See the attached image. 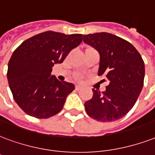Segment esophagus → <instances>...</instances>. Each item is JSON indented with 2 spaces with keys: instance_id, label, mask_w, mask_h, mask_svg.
Listing matches in <instances>:
<instances>
[{
  "instance_id": "esophagus-1",
  "label": "esophagus",
  "mask_w": 155,
  "mask_h": 155,
  "mask_svg": "<svg viewBox=\"0 0 155 155\" xmlns=\"http://www.w3.org/2000/svg\"><path fill=\"white\" fill-rule=\"evenodd\" d=\"M81 88H82V86L78 85V84L76 86H75V89H76V90H80Z\"/></svg>"
}]
</instances>
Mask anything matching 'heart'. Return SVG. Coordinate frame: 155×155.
I'll return each mask as SVG.
<instances>
[{"instance_id": "heart-1", "label": "heart", "mask_w": 155, "mask_h": 155, "mask_svg": "<svg viewBox=\"0 0 155 155\" xmlns=\"http://www.w3.org/2000/svg\"><path fill=\"white\" fill-rule=\"evenodd\" d=\"M75 77L77 78V79H81V78H82V74H80V73H76V74H75Z\"/></svg>"}]
</instances>
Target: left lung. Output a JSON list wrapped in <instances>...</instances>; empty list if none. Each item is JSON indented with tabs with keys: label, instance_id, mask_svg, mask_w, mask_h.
<instances>
[{
	"label": "left lung",
	"instance_id": "8db88e82",
	"mask_svg": "<svg viewBox=\"0 0 155 155\" xmlns=\"http://www.w3.org/2000/svg\"><path fill=\"white\" fill-rule=\"evenodd\" d=\"M83 37L84 43L100 54L98 75H105L109 83L102 93L93 88V97L84 103L86 112L101 122L120 120L131 110L141 92L145 77L143 59L132 44L110 33Z\"/></svg>",
	"mask_w": 155,
	"mask_h": 155
}]
</instances>
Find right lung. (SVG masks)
<instances>
[{"label":"right lung","mask_w":155,"mask_h":155,"mask_svg":"<svg viewBox=\"0 0 155 155\" xmlns=\"http://www.w3.org/2000/svg\"><path fill=\"white\" fill-rule=\"evenodd\" d=\"M82 40V34L48 31L26 40L15 49L9 61L7 79L15 101L26 114L48 119L62 110L75 85L57 80L51 75L52 68L62 63Z\"/></svg>","instance_id":"obj_1"}]
</instances>
